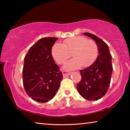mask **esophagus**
Segmentation results:
<instances>
[{"instance_id":"esophagus-1","label":"esophagus","mask_w":130,"mask_h":130,"mask_svg":"<svg viewBox=\"0 0 130 130\" xmlns=\"http://www.w3.org/2000/svg\"><path fill=\"white\" fill-rule=\"evenodd\" d=\"M70 74V72H68V71H63L62 72V75L63 77H66L68 76H69Z\"/></svg>"}]
</instances>
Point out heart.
<instances>
[{
	"label": "heart",
	"mask_w": 130,
	"mask_h": 130,
	"mask_svg": "<svg viewBox=\"0 0 130 130\" xmlns=\"http://www.w3.org/2000/svg\"><path fill=\"white\" fill-rule=\"evenodd\" d=\"M74 58L69 60L63 66L65 70H74L87 67L96 60L98 54V46L95 42L88 40L81 36H76L65 39L63 44L56 43L53 46L52 55L55 61L62 64L71 56Z\"/></svg>",
	"instance_id": "1"
}]
</instances>
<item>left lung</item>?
Masks as SVG:
<instances>
[{
    "mask_svg": "<svg viewBox=\"0 0 130 130\" xmlns=\"http://www.w3.org/2000/svg\"><path fill=\"white\" fill-rule=\"evenodd\" d=\"M83 34L96 42L99 55L90 67L80 70L81 80L77 89L85 99L98 100L105 95L109 87L113 70L112 56L108 46L102 39L89 32Z\"/></svg>",
    "mask_w": 130,
    "mask_h": 130,
    "instance_id": "1",
    "label": "left lung"
}]
</instances>
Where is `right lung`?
Listing matches in <instances>:
<instances>
[{"mask_svg":"<svg viewBox=\"0 0 130 130\" xmlns=\"http://www.w3.org/2000/svg\"><path fill=\"white\" fill-rule=\"evenodd\" d=\"M58 38H41L31 47L24 59L23 84L27 95L34 101L46 103L56 95L62 74L52 55Z\"/></svg>","mask_w":130,"mask_h":130,"instance_id":"add662e5","label":"right lung"}]
</instances>
